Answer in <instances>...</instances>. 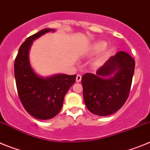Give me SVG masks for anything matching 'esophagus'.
<instances>
[{"instance_id": "1", "label": "esophagus", "mask_w": 150, "mask_h": 150, "mask_svg": "<svg viewBox=\"0 0 150 150\" xmlns=\"http://www.w3.org/2000/svg\"><path fill=\"white\" fill-rule=\"evenodd\" d=\"M81 79H82V76H81V75H79V74H77V75H76V83H79V82L81 81Z\"/></svg>"}]
</instances>
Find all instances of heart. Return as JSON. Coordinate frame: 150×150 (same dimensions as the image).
Instances as JSON below:
<instances>
[{
	"mask_svg": "<svg viewBox=\"0 0 150 150\" xmlns=\"http://www.w3.org/2000/svg\"><path fill=\"white\" fill-rule=\"evenodd\" d=\"M108 46V43L104 40H98L93 43L91 46L88 47L86 51V55L88 56H95L104 51ZM115 52V49L113 47L109 49L106 52H104L103 55H100L99 58L96 59L94 62L93 66L95 67H98L102 65Z\"/></svg>",
	"mask_w": 150,
	"mask_h": 150,
	"instance_id": "obj_1",
	"label": "heart"
}]
</instances>
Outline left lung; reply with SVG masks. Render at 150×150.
<instances>
[{
  "mask_svg": "<svg viewBox=\"0 0 150 150\" xmlns=\"http://www.w3.org/2000/svg\"><path fill=\"white\" fill-rule=\"evenodd\" d=\"M134 67L133 58L121 51L110 57L95 74L83 75V98L88 110L100 116L119 110L129 95Z\"/></svg>",
  "mask_w": 150,
  "mask_h": 150,
  "instance_id": "obj_1",
  "label": "left lung"
}]
</instances>
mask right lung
<instances>
[{
	"instance_id": "add662e5",
	"label": "right lung",
	"mask_w": 150,
	"mask_h": 150,
	"mask_svg": "<svg viewBox=\"0 0 150 150\" xmlns=\"http://www.w3.org/2000/svg\"><path fill=\"white\" fill-rule=\"evenodd\" d=\"M55 31L45 28L27 38L18 50L14 63L19 99L29 114L38 120H50L60 112L66 93L76 81V74H59L43 77L30 66L29 51L33 41L46 33Z\"/></svg>"
}]
</instances>
